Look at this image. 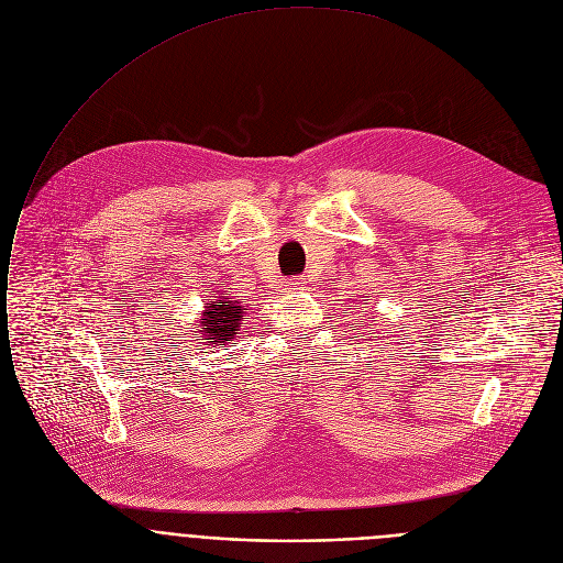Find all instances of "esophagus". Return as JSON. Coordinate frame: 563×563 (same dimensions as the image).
<instances>
[{
	"label": "esophagus",
	"instance_id": "obj_1",
	"mask_svg": "<svg viewBox=\"0 0 563 563\" xmlns=\"http://www.w3.org/2000/svg\"><path fill=\"white\" fill-rule=\"evenodd\" d=\"M282 286H284L286 292H295V290H303L306 282L301 277H295V279H286Z\"/></svg>",
	"mask_w": 563,
	"mask_h": 563
}]
</instances>
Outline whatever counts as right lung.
<instances>
[{
    "label": "right lung",
    "mask_w": 563,
    "mask_h": 563,
    "mask_svg": "<svg viewBox=\"0 0 563 563\" xmlns=\"http://www.w3.org/2000/svg\"><path fill=\"white\" fill-rule=\"evenodd\" d=\"M246 306H242V301H233L231 297H219L214 301H210L203 310V319L197 325L195 332H199L203 336V346H227L231 344L235 336H238V330H240V323L244 321L246 317Z\"/></svg>",
    "instance_id": "right-lung-1"
}]
</instances>
